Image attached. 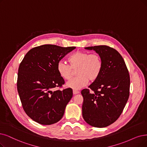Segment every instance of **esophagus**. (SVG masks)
<instances>
[{
    "label": "esophagus",
    "mask_w": 147,
    "mask_h": 147,
    "mask_svg": "<svg viewBox=\"0 0 147 147\" xmlns=\"http://www.w3.org/2000/svg\"><path fill=\"white\" fill-rule=\"evenodd\" d=\"M73 93H74V95H77V94L79 93V91L76 90H73Z\"/></svg>",
    "instance_id": "1"
}]
</instances>
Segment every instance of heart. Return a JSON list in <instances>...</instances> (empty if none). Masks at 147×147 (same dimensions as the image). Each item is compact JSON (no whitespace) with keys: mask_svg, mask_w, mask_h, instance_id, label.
Here are the masks:
<instances>
[{"mask_svg":"<svg viewBox=\"0 0 147 147\" xmlns=\"http://www.w3.org/2000/svg\"><path fill=\"white\" fill-rule=\"evenodd\" d=\"M69 61L70 64L64 61H60L57 64V70L63 78L68 80L72 77L74 70H77V77L67 83V87L75 90L86 86L89 80L91 82L96 80L102 70V58L96 53L78 51L69 57Z\"/></svg>","mask_w":147,"mask_h":147,"instance_id":"b5f03b06","label":"heart"}]
</instances>
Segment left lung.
I'll use <instances>...</instances> for the list:
<instances>
[{
	"mask_svg": "<svg viewBox=\"0 0 147 147\" xmlns=\"http://www.w3.org/2000/svg\"><path fill=\"white\" fill-rule=\"evenodd\" d=\"M85 48L93 49L100 55L103 66L100 76L89 89L81 92L83 96L82 114L90 125L105 127L119 118L125 106L130 95V75L122 57L116 49L106 45Z\"/></svg>",
	"mask_w": 147,
	"mask_h": 147,
	"instance_id": "1",
	"label": "left lung"
}]
</instances>
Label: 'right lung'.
<instances>
[{
	"instance_id": "right-lung-1",
	"label": "right lung",
	"mask_w": 147,
	"mask_h": 147,
	"mask_svg": "<svg viewBox=\"0 0 147 147\" xmlns=\"http://www.w3.org/2000/svg\"><path fill=\"white\" fill-rule=\"evenodd\" d=\"M75 47L44 45L29 50L20 63L17 87L22 107L33 121L42 125L59 121L73 96L71 88L58 89L64 84L57 64Z\"/></svg>"
}]
</instances>
